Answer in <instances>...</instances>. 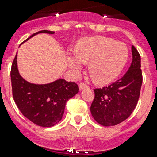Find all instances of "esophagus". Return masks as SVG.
I'll return each mask as SVG.
<instances>
[{
    "mask_svg": "<svg viewBox=\"0 0 157 157\" xmlns=\"http://www.w3.org/2000/svg\"><path fill=\"white\" fill-rule=\"evenodd\" d=\"M88 86H87V85H86L85 83H80L79 84V88H80V90L81 91H82V90H84V89L87 88Z\"/></svg>",
    "mask_w": 157,
    "mask_h": 157,
    "instance_id": "34e87169",
    "label": "esophagus"
}]
</instances>
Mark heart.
<instances>
[{
	"instance_id": "obj_1",
	"label": "heart",
	"mask_w": 157,
	"mask_h": 157,
	"mask_svg": "<svg viewBox=\"0 0 157 157\" xmlns=\"http://www.w3.org/2000/svg\"><path fill=\"white\" fill-rule=\"evenodd\" d=\"M128 58L127 46L114 39L102 36L82 39L76 44L75 52L68 55L70 68L81 71L84 63L89 62V72L98 84H108L121 73Z\"/></svg>"
}]
</instances>
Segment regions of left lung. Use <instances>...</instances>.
Listing matches in <instances>:
<instances>
[{"instance_id":"obj_1","label":"left lung","mask_w":157,"mask_h":157,"mask_svg":"<svg viewBox=\"0 0 157 157\" xmlns=\"http://www.w3.org/2000/svg\"><path fill=\"white\" fill-rule=\"evenodd\" d=\"M132 62L124 76L108 86L95 88L90 108L92 117L102 126H113L129 117L137 105L141 88L140 55L132 46Z\"/></svg>"}]
</instances>
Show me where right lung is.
Here are the masks:
<instances>
[{
  "instance_id": "1",
  "label": "right lung",
  "mask_w": 157,
  "mask_h": 157,
  "mask_svg": "<svg viewBox=\"0 0 157 157\" xmlns=\"http://www.w3.org/2000/svg\"><path fill=\"white\" fill-rule=\"evenodd\" d=\"M39 33H55L42 30L30 38ZM11 81L12 96L18 109L28 119L41 127H52L58 124L64 114L66 102L79 92L76 83L66 82L64 79L44 85L29 83L19 74L17 55L12 62Z\"/></svg>"
}]
</instances>
